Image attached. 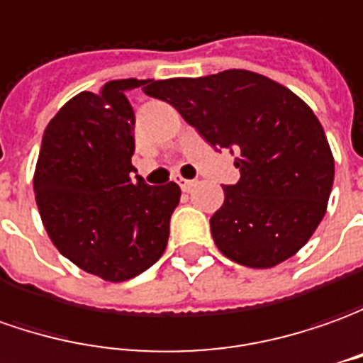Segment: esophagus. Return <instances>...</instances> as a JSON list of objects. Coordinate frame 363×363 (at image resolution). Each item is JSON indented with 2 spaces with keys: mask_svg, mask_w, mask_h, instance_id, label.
Listing matches in <instances>:
<instances>
[{
  "mask_svg": "<svg viewBox=\"0 0 363 363\" xmlns=\"http://www.w3.org/2000/svg\"><path fill=\"white\" fill-rule=\"evenodd\" d=\"M179 184L184 192H189L194 186V181H189V179H179Z\"/></svg>",
  "mask_w": 363,
  "mask_h": 363,
  "instance_id": "34e87169",
  "label": "esophagus"
}]
</instances>
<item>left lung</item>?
Returning a JSON list of instances; mask_svg holds the SVG:
<instances>
[{
	"label": "left lung",
	"instance_id": "8db88e82",
	"mask_svg": "<svg viewBox=\"0 0 363 363\" xmlns=\"http://www.w3.org/2000/svg\"><path fill=\"white\" fill-rule=\"evenodd\" d=\"M143 91L181 113L240 171L211 218L218 250L250 268L294 256L326 214L334 159L312 109L290 89L244 69L189 79H145Z\"/></svg>",
	"mask_w": 363,
	"mask_h": 363
}]
</instances>
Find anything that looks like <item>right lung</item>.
<instances>
[{
  "instance_id": "1",
  "label": "right lung",
  "mask_w": 363,
  "mask_h": 363,
  "mask_svg": "<svg viewBox=\"0 0 363 363\" xmlns=\"http://www.w3.org/2000/svg\"><path fill=\"white\" fill-rule=\"evenodd\" d=\"M139 79L83 91L49 121L37 161L35 201L57 250L109 282L139 276L164 252L177 182L150 186L133 174L135 113L127 91Z\"/></svg>"
}]
</instances>
